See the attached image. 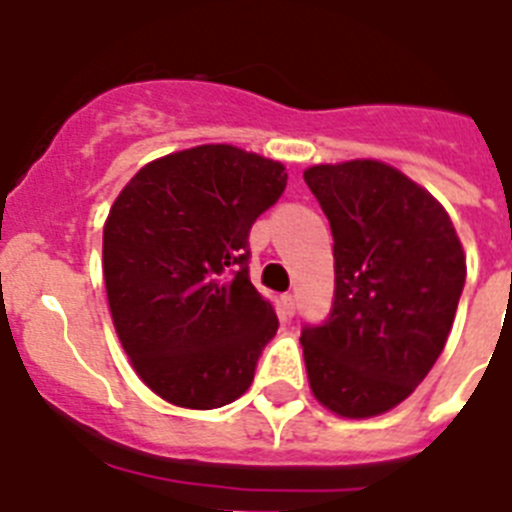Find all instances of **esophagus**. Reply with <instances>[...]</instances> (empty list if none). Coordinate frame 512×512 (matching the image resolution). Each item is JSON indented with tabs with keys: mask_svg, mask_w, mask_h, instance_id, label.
Returning a JSON list of instances; mask_svg holds the SVG:
<instances>
[{
	"mask_svg": "<svg viewBox=\"0 0 512 512\" xmlns=\"http://www.w3.org/2000/svg\"><path fill=\"white\" fill-rule=\"evenodd\" d=\"M281 307H283V312H286V315L294 317V312H296V299H294V294H283V296H281Z\"/></svg>",
	"mask_w": 512,
	"mask_h": 512,
	"instance_id": "esophagus-1",
	"label": "esophagus"
}]
</instances>
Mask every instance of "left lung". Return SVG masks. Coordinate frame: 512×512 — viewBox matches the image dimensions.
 Returning a JSON list of instances; mask_svg holds the SVG:
<instances>
[{
  "label": "left lung",
  "mask_w": 512,
  "mask_h": 512,
  "mask_svg": "<svg viewBox=\"0 0 512 512\" xmlns=\"http://www.w3.org/2000/svg\"><path fill=\"white\" fill-rule=\"evenodd\" d=\"M304 182L333 231L336 302L302 330L309 388L343 419L395 409L445 349L466 281L448 210L375 158L317 163Z\"/></svg>",
  "instance_id": "8db88e82"
}]
</instances>
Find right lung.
Segmentation results:
<instances>
[{
	"instance_id": "1",
	"label": "right lung",
	"mask_w": 512,
	"mask_h": 512,
	"mask_svg": "<svg viewBox=\"0 0 512 512\" xmlns=\"http://www.w3.org/2000/svg\"><path fill=\"white\" fill-rule=\"evenodd\" d=\"M286 190V166L236 145L145 163L103 223V283L132 369L163 401L208 411L236 401L276 336L249 281V229Z\"/></svg>"
}]
</instances>
